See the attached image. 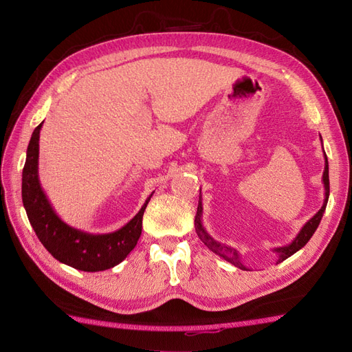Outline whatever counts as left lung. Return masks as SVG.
Instances as JSON below:
<instances>
[{"instance_id":"obj_1","label":"left lung","mask_w":352,"mask_h":352,"mask_svg":"<svg viewBox=\"0 0 352 352\" xmlns=\"http://www.w3.org/2000/svg\"><path fill=\"white\" fill-rule=\"evenodd\" d=\"M322 140V136H320ZM324 153V150H323ZM323 185H324V201H323V206L322 208L318 210L316 214L308 220L305 225L301 228V230L298 232V235L294 238V241L291 243L285 245V247H278V248H273L272 251L276 252L278 255V261L276 263H282L286 258H289L292 254H295L296 251H300L304 245L310 241V238L314 235L316 229L318 228V223H320L323 214H324V210L327 206V199H329V163H327V157L324 153V172H323ZM195 230H197V235L198 238L204 242L206 247L208 250H211L214 254L220 255L223 260H226L229 263H232L233 265H236L238 269L242 270H250L247 265L242 263V255L238 250L229 247L226 243H220L217 242L214 238L210 236V233L206 230L204 225H202V201H201V189H199V201H198V208H197V216H195Z\"/></svg>"}]
</instances>
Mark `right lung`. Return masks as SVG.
Wrapping results in <instances>:
<instances>
[{"mask_svg": "<svg viewBox=\"0 0 352 352\" xmlns=\"http://www.w3.org/2000/svg\"><path fill=\"white\" fill-rule=\"evenodd\" d=\"M42 123L32 133L22 177V199L30 225L41 243L60 263L82 272L111 269L136 247L142 232L144 211L154 192L146 198L131 221L114 232L89 233L67 225L57 216L39 182L38 158Z\"/></svg>", "mask_w": 352, "mask_h": 352, "instance_id": "1", "label": "right lung"}]
</instances>
